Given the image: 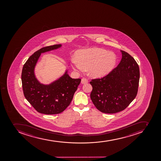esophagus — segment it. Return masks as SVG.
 <instances>
[{"label":"esophagus","mask_w":161,"mask_h":161,"mask_svg":"<svg viewBox=\"0 0 161 161\" xmlns=\"http://www.w3.org/2000/svg\"><path fill=\"white\" fill-rule=\"evenodd\" d=\"M88 82V80H87L86 78H82L81 80V83L82 84H86Z\"/></svg>","instance_id":"34e87169"}]
</instances>
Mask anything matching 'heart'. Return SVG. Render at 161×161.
<instances>
[{
    "label": "heart",
    "instance_id": "1",
    "mask_svg": "<svg viewBox=\"0 0 161 161\" xmlns=\"http://www.w3.org/2000/svg\"><path fill=\"white\" fill-rule=\"evenodd\" d=\"M116 62V55L114 53L98 48L79 50L75 58H71L73 69L83 71L84 67H88L89 74L94 78H101L108 74Z\"/></svg>",
    "mask_w": 161,
    "mask_h": 161
}]
</instances>
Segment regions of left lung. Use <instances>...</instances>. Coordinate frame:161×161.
Masks as SVG:
<instances>
[{
  "label": "left lung",
  "instance_id": "left-lung-1",
  "mask_svg": "<svg viewBox=\"0 0 161 161\" xmlns=\"http://www.w3.org/2000/svg\"><path fill=\"white\" fill-rule=\"evenodd\" d=\"M121 61L103 78L92 79L91 99L101 112L113 114L125 110L135 99L138 91L140 69L134 58L120 50Z\"/></svg>",
  "mask_w": 161,
  "mask_h": 161
}]
</instances>
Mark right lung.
Segmentation results:
<instances>
[{"label":"right lung","instance_id":"right-lung-1","mask_svg":"<svg viewBox=\"0 0 161 161\" xmlns=\"http://www.w3.org/2000/svg\"><path fill=\"white\" fill-rule=\"evenodd\" d=\"M61 44L43 47L29 57L23 66L21 82L25 97L38 112L47 115L62 112L71 103L81 82L80 79H72L66 70L64 74L50 84H43L34 74L36 64L42 53L55 50Z\"/></svg>","mask_w":161,"mask_h":161}]
</instances>
